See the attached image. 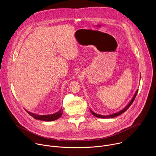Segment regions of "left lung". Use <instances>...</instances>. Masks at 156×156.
I'll return each instance as SVG.
<instances>
[{"mask_svg":"<svg viewBox=\"0 0 156 156\" xmlns=\"http://www.w3.org/2000/svg\"><path fill=\"white\" fill-rule=\"evenodd\" d=\"M140 78H141V76H140ZM138 91V90H136V93H135V95L133 96V98L131 99V100L130 101V102L128 104V105H127L126 107H125L122 110H120L119 112H116V113L113 114L108 115H99V114H98L94 113V112H93V111L90 109L91 112V114H92L93 115H94L95 117H98V118H101V119H110V118H114V117H117V116H119V115H121L122 114H123V112H125V111H126V110H127V109L130 107V105L132 104V103L133 102V101H134V100H135V98H136V95H137Z\"/></svg>","mask_w":156,"mask_h":156,"instance_id":"8db88e82","label":"left lung"}]
</instances>
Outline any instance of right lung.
I'll use <instances>...</instances> for the list:
<instances>
[{
    "instance_id": "obj_1",
    "label": "right lung",
    "mask_w": 156,
    "mask_h": 156,
    "mask_svg": "<svg viewBox=\"0 0 156 156\" xmlns=\"http://www.w3.org/2000/svg\"><path fill=\"white\" fill-rule=\"evenodd\" d=\"M26 111L28 113V114H30L34 119H35L36 120L46 121V122H51V121L55 120L58 119V118H60L62 116V113H63L62 108L59 111H58L57 112L53 114H50V115H37V114L32 113L31 112H29V111H28V110H26Z\"/></svg>"
}]
</instances>
